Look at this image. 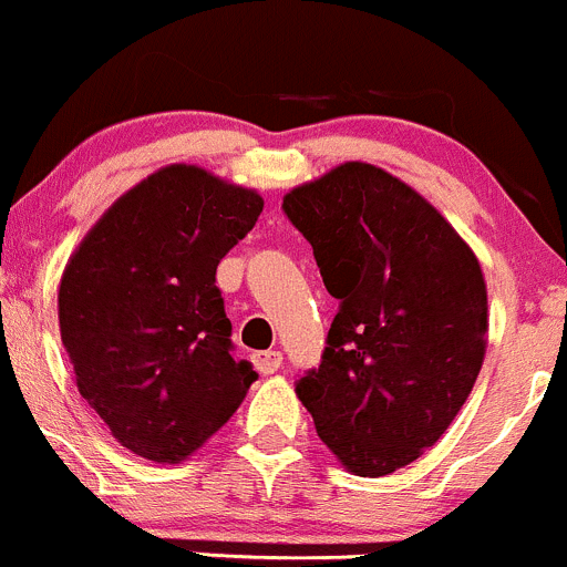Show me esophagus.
<instances>
[{
    "label": "esophagus",
    "instance_id": "1",
    "mask_svg": "<svg viewBox=\"0 0 567 567\" xmlns=\"http://www.w3.org/2000/svg\"><path fill=\"white\" fill-rule=\"evenodd\" d=\"M281 363H284V354L278 352V349H265V352H256L254 354V365H256V371L259 373H276L278 369H281Z\"/></svg>",
    "mask_w": 567,
    "mask_h": 567
}]
</instances>
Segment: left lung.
I'll list each match as a JSON object with an SVG mask.
<instances>
[{
  "instance_id": "left-lung-1",
  "label": "left lung",
  "mask_w": 567,
  "mask_h": 567,
  "mask_svg": "<svg viewBox=\"0 0 567 567\" xmlns=\"http://www.w3.org/2000/svg\"><path fill=\"white\" fill-rule=\"evenodd\" d=\"M284 213L338 300L322 363L297 379V399L349 472L390 475L445 434L481 373V261L434 204L371 163L289 190Z\"/></svg>"
}]
</instances>
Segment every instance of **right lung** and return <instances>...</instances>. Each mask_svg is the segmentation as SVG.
Segmentation results:
<instances>
[{
  "label": "right lung",
  "mask_w": 567,
  "mask_h": 567,
  "mask_svg": "<svg viewBox=\"0 0 567 567\" xmlns=\"http://www.w3.org/2000/svg\"><path fill=\"white\" fill-rule=\"evenodd\" d=\"M261 207L256 190L174 163L116 198L70 256L62 347L79 393L136 456L185 461L256 382L231 354L215 270Z\"/></svg>",
  "instance_id": "obj_1"
}]
</instances>
